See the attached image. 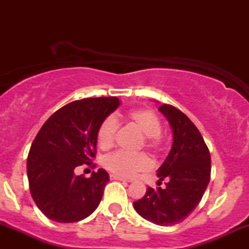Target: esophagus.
Segmentation results:
<instances>
[{
	"label": "esophagus",
	"instance_id": "34e87169",
	"mask_svg": "<svg viewBox=\"0 0 249 249\" xmlns=\"http://www.w3.org/2000/svg\"><path fill=\"white\" fill-rule=\"evenodd\" d=\"M110 178L112 179V180H119V181H124V182H126V179H124V178H121V177H118V176H115V174H111V176H110Z\"/></svg>",
	"mask_w": 249,
	"mask_h": 249
}]
</instances>
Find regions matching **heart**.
Masks as SVG:
<instances>
[{
  "mask_svg": "<svg viewBox=\"0 0 249 249\" xmlns=\"http://www.w3.org/2000/svg\"><path fill=\"white\" fill-rule=\"evenodd\" d=\"M126 119L144 134L145 145L153 151H160L162 136L160 119L148 108H134L127 112ZM118 123L113 116L104 118L97 128L96 139L102 150H107L115 142ZM103 165L115 176L121 178H132L138 173L146 172L152 166L151 159L145 153H127L118 151L104 158Z\"/></svg>",
  "mask_w": 249,
  "mask_h": 249,
  "instance_id": "heart-1",
  "label": "heart"
}]
</instances>
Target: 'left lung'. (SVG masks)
Listing matches in <instances>:
<instances>
[{"mask_svg": "<svg viewBox=\"0 0 249 249\" xmlns=\"http://www.w3.org/2000/svg\"><path fill=\"white\" fill-rule=\"evenodd\" d=\"M159 111L172 127L173 144L158 172V185L147 187L142 199L133 202L142 218L160 226L179 224L193 212L211 179V154L201 133L179 108L162 104Z\"/></svg>", "mask_w": 249, "mask_h": 249, "instance_id": "obj_1", "label": "left lung"}]
</instances>
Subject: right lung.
<instances>
[{
    "label": "right lung",
    "instance_id": "obj_1",
    "mask_svg": "<svg viewBox=\"0 0 249 249\" xmlns=\"http://www.w3.org/2000/svg\"><path fill=\"white\" fill-rule=\"evenodd\" d=\"M121 105L117 97L84 98L57 110L43 124L31 144L27 173L31 196L47 218L76 222L98 207L110 180L104 168L90 178L76 176V167H93L97 128Z\"/></svg>",
    "mask_w": 249,
    "mask_h": 249
}]
</instances>
